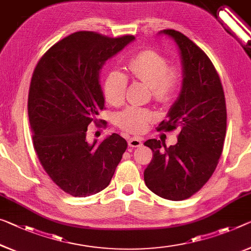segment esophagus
Here are the masks:
<instances>
[{
  "instance_id": "1",
  "label": "esophagus",
  "mask_w": 251,
  "mask_h": 251,
  "mask_svg": "<svg viewBox=\"0 0 251 251\" xmlns=\"http://www.w3.org/2000/svg\"><path fill=\"white\" fill-rule=\"evenodd\" d=\"M128 145L132 148H137V147H140L142 145V141L140 138H130L128 140Z\"/></svg>"
}]
</instances>
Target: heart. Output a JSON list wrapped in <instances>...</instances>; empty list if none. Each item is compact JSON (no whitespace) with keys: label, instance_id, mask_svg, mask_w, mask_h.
<instances>
[{"label":"heart","instance_id":"heart-1","mask_svg":"<svg viewBox=\"0 0 251 251\" xmlns=\"http://www.w3.org/2000/svg\"><path fill=\"white\" fill-rule=\"evenodd\" d=\"M126 72L131 78L148 84L152 99L167 105L176 99L182 85L183 72L177 63H169L163 53L153 49H144L132 55L126 63ZM128 76L121 71L112 69L103 82L104 98L112 105L125 102ZM155 120V113L148 107L128 106L115 117L119 128L130 133H142Z\"/></svg>","mask_w":251,"mask_h":251}]
</instances>
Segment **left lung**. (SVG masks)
Returning a JSON list of instances; mask_svg holds the SVG:
<instances>
[{
	"label": "left lung",
	"instance_id": "8db88e82",
	"mask_svg": "<svg viewBox=\"0 0 251 251\" xmlns=\"http://www.w3.org/2000/svg\"><path fill=\"white\" fill-rule=\"evenodd\" d=\"M178 45L183 87L158 131L178 130L177 144L166 147L157 139L145 142L152 159L145 169L150 191L171 201L191 198L217 168L226 132V106L221 79L203 50L182 32L163 30Z\"/></svg>",
	"mask_w": 251,
	"mask_h": 251
}]
</instances>
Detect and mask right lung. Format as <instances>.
I'll return each mask as SVG.
<instances>
[{
    "label": "right lung",
    "instance_id": "obj_1",
    "mask_svg": "<svg viewBox=\"0 0 251 251\" xmlns=\"http://www.w3.org/2000/svg\"><path fill=\"white\" fill-rule=\"evenodd\" d=\"M133 36L111 38L77 31L50 47L34 68L28 96L33 148L45 172L67 194L85 198L112 179L128 144L118 133L86 141L104 107L99 73Z\"/></svg>",
    "mask_w": 251,
    "mask_h": 251
}]
</instances>
